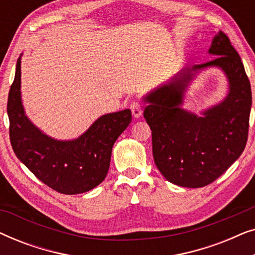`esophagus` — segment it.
Here are the masks:
<instances>
[{
  "label": "esophagus",
  "instance_id": "esophagus-1",
  "mask_svg": "<svg viewBox=\"0 0 255 255\" xmlns=\"http://www.w3.org/2000/svg\"><path fill=\"white\" fill-rule=\"evenodd\" d=\"M130 109H131L132 115H133V117H135V118L140 117L142 114V107H141L140 101H138V100L132 101L130 104Z\"/></svg>",
  "mask_w": 255,
  "mask_h": 255
}]
</instances>
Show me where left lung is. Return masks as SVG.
<instances>
[{"label":"left lung","instance_id":"obj_1","mask_svg":"<svg viewBox=\"0 0 255 255\" xmlns=\"http://www.w3.org/2000/svg\"><path fill=\"white\" fill-rule=\"evenodd\" d=\"M209 53L216 55L214 60L180 73L145 99L148 106L144 117L152 130L155 166L169 182L181 187L214 182L239 158L249 137L252 92L242 59L223 31L216 33ZM209 65L226 72L230 93L224 103L197 118L179 106L191 71Z\"/></svg>","mask_w":255,"mask_h":255}]
</instances>
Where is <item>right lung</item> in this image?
<instances>
[{"mask_svg": "<svg viewBox=\"0 0 255 255\" xmlns=\"http://www.w3.org/2000/svg\"><path fill=\"white\" fill-rule=\"evenodd\" d=\"M20 58L9 90V135L17 158L37 179L60 194L86 193L106 179L116 139L131 123V110L100 117L75 140H54L27 120L20 101Z\"/></svg>", "mask_w": 255, "mask_h": 255, "instance_id": "right-lung-1", "label": "right lung"}]
</instances>
